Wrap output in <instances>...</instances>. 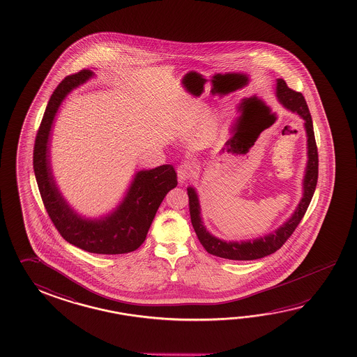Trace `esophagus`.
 <instances>
[{
  "instance_id": "34e87169",
  "label": "esophagus",
  "mask_w": 357,
  "mask_h": 357,
  "mask_svg": "<svg viewBox=\"0 0 357 357\" xmlns=\"http://www.w3.org/2000/svg\"><path fill=\"white\" fill-rule=\"evenodd\" d=\"M195 174V167L190 162H183L182 165L178 167L176 175H178V182L184 184L188 179H190Z\"/></svg>"
}]
</instances>
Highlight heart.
Listing matches in <instances>:
<instances>
[{
    "mask_svg": "<svg viewBox=\"0 0 357 357\" xmlns=\"http://www.w3.org/2000/svg\"><path fill=\"white\" fill-rule=\"evenodd\" d=\"M211 136V125H206V128H203V139H208Z\"/></svg>",
    "mask_w": 357,
    "mask_h": 357,
    "instance_id": "heart-1",
    "label": "heart"
}]
</instances>
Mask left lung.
I'll return each instance as SVG.
<instances>
[{"mask_svg":"<svg viewBox=\"0 0 357 357\" xmlns=\"http://www.w3.org/2000/svg\"><path fill=\"white\" fill-rule=\"evenodd\" d=\"M275 97L282 107L287 108L290 112L298 114L304 121V130L307 135V165L303 178L302 199L298 203L294 212L285 222L280 225L275 231L268 235L260 236L256 238H249L243 241H226L212 235L206 229L202 218V209L199 203V197L197 189L189 185V211L190 221L193 225L195 234L198 236L199 243L207 250L211 255L218 256L229 260H256L265 256L274 254L276 250L280 249L285 241L294 232L296 226L302 221L303 215L310 206L312 197L316 190L317 179H318V151H317L316 139L313 131V122L307 102L302 94L290 89L282 78L276 79Z\"/></svg>","mask_w":357,"mask_h":357,"instance_id":"obj_1","label":"left lung"}]
</instances>
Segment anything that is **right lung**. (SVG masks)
<instances>
[{
    "mask_svg": "<svg viewBox=\"0 0 357 357\" xmlns=\"http://www.w3.org/2000/svg\"><path fill=\"white\" fill-rule=\"evenodd\" d=\"M93 77L92 70L84 69L64 78L55 88L35 140V178L47 215L66 241L93 254H126L139 249L145 241L162 199L178 184L176 173L168 164L137 170L123 198L106 215L92 218L72 208L53 175L50 162L52 131L55 116L68 94Z\"/></svg>",
    "mask_w": 357,
    "mask_h": 357,
    "instance_id": "1",
    "label": "right lung"
}]
</instances>
